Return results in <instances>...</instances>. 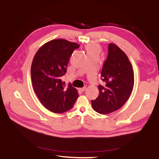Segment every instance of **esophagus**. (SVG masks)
Here are the masks:
<instances>
[{
	"label": "esophagus",
	"mask_w": 159,
	"mask_h": 159,
	"mask_svg": "<svg viewBox=\"0 0 159 159\" xmlns=\"http://www.w3.org/2000/svg\"><path fill=\"white\" fill-rule=\"evenodd\" d=\"M85 89H86V87H84L82 88H79V90L80 91H84Z\"/></svg>",
	"instance_id": "esophagus-1"
}]
</instances>
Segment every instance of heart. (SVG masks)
<instances>
[{
  "label": "heart",
  "mask_w": 159,
  "mask_h": 159,
  "mask_svg": "<svg viewBox=\"0 0 159 159\" xmlns=\"http://www.w3.org/2000/svg\"><path fill=\"white\" fill-rule=\"evenodd\" d=\"M85 50L88 56L93 54H99L101 52V47L98 44L91 43V44H89L85 46Z\"/></svg>",
  "instance_id": "obj_1"
}]
</instances>
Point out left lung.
<instances>
[{
    "mask_svg": "<svg viewBox=\"0 0 159 159\" xmlns=\"http://www.w3.org/2000/svg\"><path fill=\"white\" fill-rule=\"evenodd\" d=\"M105 85H99V94L91 100L93 109L100 114H109L121 108L131 95L134 73L131 62L123 50L113 43L108 46V55L102 71Z\"/></svg>",
    "mask_w": 159,
    "mask_h": 159,
    "instance_id": "1",
    "label": "left lung"
}]
</instances>
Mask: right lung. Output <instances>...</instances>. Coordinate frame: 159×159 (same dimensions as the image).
<instances>
[{
  "instance_id": "obj_1",
  "label": "right lung",
  "mask_w": 159,
  "mask_h": 159,
  "mask_svg": "<svg viewBox=\"0 0 159 159\" xmlns=\"http://www.w3.org/2000/svg\"><path fill=\"white\" fill-rule=\"evenodd\" d=\"M80 45L64 39L46 42L37 51L31 66L34 90L42 104L50 111L61 113L74 106L78 91L65 86L61 78L66 73L70 57Z\"/></svg>"
}]
</instances>
